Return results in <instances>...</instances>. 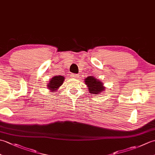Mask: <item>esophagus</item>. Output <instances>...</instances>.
<instances>
[{
    "label": "esophagus",
    "instance_id": "esophagus-1",
    "mask_svg": "<svg viewBox=\"0 0 155 155\" xmlns=\"http://www.w3.org/2000/svg\"><path fill=\"white\" fill-rule=\"evenodd\" d=\"M71 77L72 78H77L79 77V74H71Z\"/></svg>",
    "mask_w": 155,
    "mask_h": 155
}]
</instances>
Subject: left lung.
Returning <instances> with one entry per match:
<instances>
[{"label":"left lung","instance_id":"left-lung-1","mask_svg":"<svg viewBox=\"0 0 155 155\" xmlns=\"http://www.w3.org/2000/svg\"><path fill=\"white\" fill-rule=\"evenodd\" d=\"M84 83L87 85L89 93L91 94H98L102 93V91L105 90L104 87L103 86V83H101L100 81L96 79L94 77H87L85 79Z\"/></svg>","mask_w":155,"mask_h":155}]
</instances>
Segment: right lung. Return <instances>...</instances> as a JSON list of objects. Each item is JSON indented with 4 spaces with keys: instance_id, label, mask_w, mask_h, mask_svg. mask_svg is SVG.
<instances>
[{
    "instance_id": "obj_1",
    "label": "right lung",
    "mask_w": 155,
    "mask_h": 155,
    "mask_svg": "<svg viewBox=\"0 0 155 155\" xmlns=\"http://www.w3.org/2000/svg\"><path fill=\"white\" fill-rule=\"evenodd\" d=\"M64 81V78L62 76H56V77L52 78L51 81L49 82L48 85L47 86L48 89L54 92L55 90H57L59 87L61 86Z\"/></svg>"
}]
</instances>
